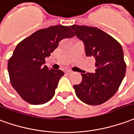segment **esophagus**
<instances>
[{"label": "esophagus", "mask_w": 134, "mask_h": 134, "mask_svg": "<svg viewBox=\"0 0 134 134\" xmlns=\"http://www.w3.org/2000/svg\"><path fill=\"white\" fill-rule=\"evenodd\" d=\"M65 74L67 75H71L72 74V71H65Z\"/></svg>", "instance_id": "1"}]
</instances>
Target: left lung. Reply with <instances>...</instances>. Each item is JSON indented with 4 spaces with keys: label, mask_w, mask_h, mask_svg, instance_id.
Listing matches in <instances>:
<instances>
[{
    "label": "left lung",
    "mask_w": 134,
    "mask_h": 134,
    "mask_svg": "<svg viewBox=\"0 0 134 134\" xmlns=\"http://www.w3.org/2000/svg\"><path fill=\"white\" fill-rule=\"evenodd\" d=\"M70 27L84 42L86 55L95 60V72L81 74V82L74 85L76 94L87 105L102 104L115 94L126 74L123 48L97 27L75 24Z\"/></svg>",
    "instance_id": "obj_1"
}]
</instances>
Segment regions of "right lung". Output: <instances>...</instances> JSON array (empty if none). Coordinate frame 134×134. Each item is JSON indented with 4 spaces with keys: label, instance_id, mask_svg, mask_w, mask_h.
Instances as JSON below:
<instances>
[{
    "label": "right lung",
    "instance_id": "obj_1",
    "mask_svg": "<svg viewBox=\"0 0 134 134\" xmlns=\"http://www.w3.org/2000/svg\"><path fill=\"white\" fill-rule=\"evenodd\" d=\"M74 35L69 26L56 25L40 29L17 44L8 60V71L12 87L24 100L42 105L53 97L64 73L48 69L44 58L60 41Z\"/></svg>",
    "mask_w": 134,
    "mask_h": 134
}]
</instances>
